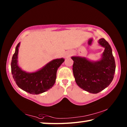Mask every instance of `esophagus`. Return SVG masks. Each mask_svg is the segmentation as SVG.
<instances>
[{
	"mask_svg": "<svg viewBox=\"0 0 127 127\" xmlns=\"http://www.w3.org/2000/svg\"><path fill=\"white\" fill-rule=\"evenodd\" d=\"M69 54H67V56H68H68H69Z\"/></svg>",
	"mask_w": 127,
	"mask_h": 127,
	"instance_id": "obj_1",
	"label": "esophagus"
}]
</instances>
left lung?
Instances as JSON below:
<instances>
[{
  "label": "left lung",
  "mask_w": 127,
  "mask_h": 127,
  "mask_svg": "<svg viewBox=\"0 0 127 127\" xmlns=\"http://www.w3.org/2000/svg\"><path fill=\"white\" fill-rule=\"evenodd\" d=\"M98 43L105 48L102 58L97 62H90L85 58L73 57V72L79 87L90 93L97 94L110 84L114 77L115 62L110 45L104 38Z\"/></svg>",
  "instance_id": "1"
}]
</instances>
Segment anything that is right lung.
<instances>
[{
  "label": "right lung",
  "instance_id": "obj_1",
  "mask_svg": "<svg viewBox=\"0 0 127 127\" xmlns=\"http://www.w3.org/2000/svg\"><path fill=\"white\" fill-rule=\"evenodd\" d=\"M19 42L16 48L11 62V72L17 85L31 94H40L49 90L54 85L58 68L64 62L63 58L51 61L41 69L33 73H26L17 64Z\"/></svg>",
  "mask_w": 127,
  "mask_h": 127
}]
</instances>
